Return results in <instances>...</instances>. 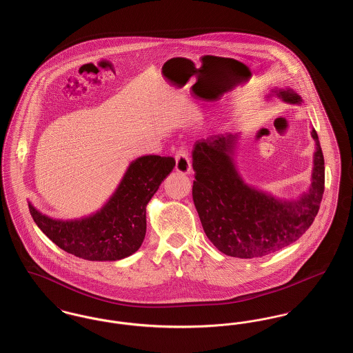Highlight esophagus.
Here are the masks:
<instances>
[{
  "mask_svg": "<svg viewBox=\"0 0 353 353\" xmlns=\"http://www.w3.org/2000/svg\"><path fill=\"white\" fill-rule=\"evenodd\" d=\"M174 159H176V170L177 172H181V173H190L192 172L190 159L188 156V151H186L185 147H180L176 151Z\"/></svg>",
  "mask_w": 353,
  "mask_h": 353,
  "instance_id": "obj_1",
  "label": "esophagus"
}]
</instances>
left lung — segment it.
<instances>
[{"mask_svg": "<svg viewBox=\"0 0 353 353\" xmlns=\"http://www.w3.org/2000/svg\"><path fill=\"white\" fill-rule=\"evenodd\" d=\"M276 95L287 103L302 99L291 90ZM316 144L312 184L296 201L275 200L245 184L233 163L236 136L213 134L199 140L192 152L193 201L202 228L219 252L236 258H261L299 239L312 225L324 193V157Z\"/></svg>", "mask_w": 353, "mask_h": 353, "instance_id": "1", "label": "left lung"}]
</instances>
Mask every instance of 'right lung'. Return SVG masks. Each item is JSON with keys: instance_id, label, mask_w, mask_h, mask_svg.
<instances>
[{"instance_id": "obj_1", "label": "right lung", "mask_w": 353, "mask_h": 353, "mask_svg": "<svg viewBox=\"0 0 353 353\" xmlns=\"http://www.w3.org/2000/svg\"><path fill=\"white\" fill-rule=\"evenodd\" d=\"M176 165L173 157L156 154L134 160L117 192L97 214L78 221H55L29 203L38 228L62 250L87 261H118L141 246L145 208Z\"/></svg>"}]
</instances>
